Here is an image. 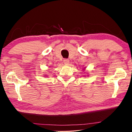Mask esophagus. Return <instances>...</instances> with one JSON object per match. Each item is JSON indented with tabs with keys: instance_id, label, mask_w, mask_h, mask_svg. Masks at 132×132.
Wrapping results in <instances>:
<instances>
[{
	"instance_id": "1",
	"label": "esophagus",
	"mask_w": 132,
	"mask_h": 132,
	"mask_svg": "<svg viewBox=\"0 0 132 132\" xmlns=\"http://www.w3.org/2000/svg\"><path fill=\"white\" fill-rule=\"evenodd\" d=\"M63 62H64V64H68L69 63V60L68 59H64L63 60Z\"/></svg>"
}]
</instances>
